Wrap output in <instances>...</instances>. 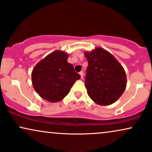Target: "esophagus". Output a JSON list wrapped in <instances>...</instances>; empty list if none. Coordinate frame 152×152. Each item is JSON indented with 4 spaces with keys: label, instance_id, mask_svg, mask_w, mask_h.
<instances>
[{
    "label": "esophagus",
    "instance_id": "obj_1",
    "mask_svg": "<svg viewBox=\"0 0 152 152\" xmlns=\"http://www.w3.org/2000/svg\"><path fill=\"white\" fill-rule=\"evenodd\" d=\"M80 77H81V79H82L84 77V72H82V71H81V72H80Z\"/></svg>",
    "mask_w": 152,
    "mask_h": 152
}]
</instances>
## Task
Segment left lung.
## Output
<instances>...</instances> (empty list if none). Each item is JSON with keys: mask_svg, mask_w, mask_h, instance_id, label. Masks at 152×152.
I'll return each mask as SVG.
<instances>
[{"mask_svg": "<svg viewBox=\"0 0 152 152\" xmlns=\"http://www.w3.org/2000/svg\"><path fill=\"white\" fill-rule=\"evenodd\" d=\"M85 56L89 63L85 77L88 95L99 105L113 104L126 88V74L123 66L102 48L85 52Z\"/></svg>", "mask_w": 152, "mask_h": 152, "instance_id": "left-lung-1", "label": "left lung"}]
</instances>
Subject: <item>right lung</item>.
I'll list each match as a JSON object with an SVG mask.
<instances>
[{
  "instance_id": "right-lung-1",
  "label": "right lung",
  "mask_w": 152,
  "mask_h": 152,
  "mask_svg": "<svg viewBox=\"0 0 152 152\" xmlns=\"http://www.w3.org/2000/svg\"><path fill=\"white\" fill-rule=\"evenodd\" d=\"M68 55L56 50L39 61L31 73L32 85L42 99L50 102L61 101L70 92L80 75L67 62Z\"/></svg>"
}]
</instances>
